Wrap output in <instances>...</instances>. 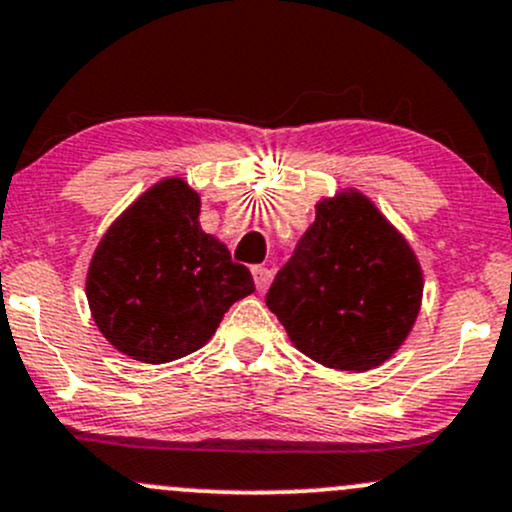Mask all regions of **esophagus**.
<instances>
[{
	"instance_id": "esophagus-1",
	"label": "esophagus",
	"mask_w": 512,
	"mask_h": 512,
	"mask_svg": "<svg viewBox=\"0 0 512 512\" xmlns=\"http://www.w3.org/2000/svg\"><path fill=\"white\" fill-rule=\"evenodd\" d=\"M252 279H255V287L260 289V292H265L267 284H270V279H272V272L267 270V267L255 265L252 267Z\"/></svg>"
}]
</instances>
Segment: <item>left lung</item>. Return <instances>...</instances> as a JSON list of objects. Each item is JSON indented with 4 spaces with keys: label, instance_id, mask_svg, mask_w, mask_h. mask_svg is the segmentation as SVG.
Listing matches in <instances>:
<instances>
[{
    "label": "left lung",
    "instance_id": "1",
    "mask_svg": "<svg viewBox=\"0 0 512 512\" xmlns=\"http://www.w3.org/2000/svg\"><path fill=\"white\" fill-rule=\"evenodd\" d=\"M422 267L370 198L343 191L316 203V220L277 272L267 306L301 353L336 370H373L410 336Z\"/></svg>",
    "mask_w": 512,
    "mask_h": 512
}]
</instances>
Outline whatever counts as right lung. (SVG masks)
Masks as SVG:
<instances>
[{"instance_id":"right-lung-1","label":"right lung","mask_w":512,"mask_h":512,"mask_svg":"<svg viewBox=\"0 0 512 512\" xmlns=\"http://www.w3.org/2000/svg\"><path fill=\"white\" fill-rule=\"evenodd\" d=\"M198 215V193L164 179L102 235L85 294L102 336L129 358L159 365L198 351L255 292L250 270L203 233Z\"/></svg>"}]
</instances>
